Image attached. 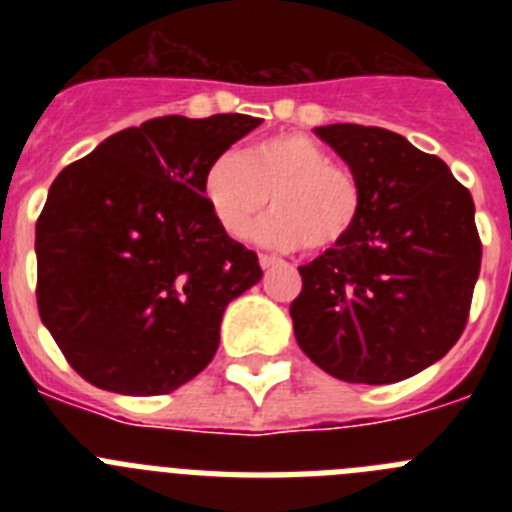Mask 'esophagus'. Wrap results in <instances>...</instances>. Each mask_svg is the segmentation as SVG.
<instances>
[{
  "label": "esophagus",
  "instance_id": "1",
  "mask_svg": "<svg viewBox=\"0 0 512 512\" xmlns=\"http://www.w3.org/2000/svg\"><path fill=\"white\" fill-rule=\"evenodd\" d=\"M259 264H261V269H274V266L282 264V259H277V256H269V253H261Z\"/></svg>",
  "mask_w": 512,
  "mask_h": 512
}]
</instances>
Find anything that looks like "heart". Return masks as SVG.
Returning a JSON list of instances; mask_svg holds the SVG:
<instances>
[{
	"label": "heart",
	"instance_id": "b5f03b06",
	"mask_svg": "<svg viewBox=\"0 0 512 512\" xmlns=\"http://www.w3.org/2000/svg\"><path fill=\"white\" fill-rule=\"evenodd\" d=\"M202 194L217 225L235 241L251 233L269 202L274 215L261 223L259 241L318 253L343 246L364 210L359 176L333 164L318 140L302 133L271 135L243 156H215L202 176Z\"/></svg>",
	"mask_w": 512,
	"mask_h": 512
}]
</instances>
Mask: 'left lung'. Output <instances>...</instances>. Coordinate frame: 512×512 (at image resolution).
<instances>
[{
	"label": "left lung",
	"instance_id": "1",
	"mask_svg": "<svg viewBox=\"0 0 512 512\" xmlns=\"http://www.w3.org/2000/svg\"><path fill=\"white\" fill-rule=\"evenodd\" d=\"M315 135L359 176L364 210L343 246L300 266L295 338L330 377L400 382L449 354L467 325L482 261L472 194L392 130L336 122Z\"/></svg>",
	"mask_w": 512,
	"mask_h": 512
}]
</instances>
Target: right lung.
I'll use <instances>...</instances> for the list:
<instances>
[{"mask_svg": "<svg viewBox=\"0 0 512 512\" xmlns=\"http://www.w3.org/2000/svg\"><path fill=\"white\" fill-rule=\"evenodd\" d=\"M259 117H156L56 176L35 225L38 310L81 377L169 395L212 361L220 320L261 279L202 194L207 164Z\"/></svg>", "mask_w": 512, "mask_h": 512, "instance_id": "add662e5", "label": "right lung"}]
</instances>
